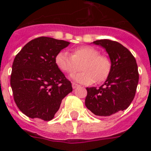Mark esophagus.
<instances>
[{
    "mask_svg": "<svg viewBox=\"0 0 151 151\" xmlns=\"http://www.w3.org/2000/svg\"><path fill=\"white\" fill-rule=\"evenodd\" d=\"M72 86H73V88H76L78 87V84H76V83H75V82H73V83H72Z\"/></svg>",
    "mask_w": 151,
    "mask_h": 151,
    "instance_id": "esophagus-1",
    "label": "esophagus"
}]
</instances>
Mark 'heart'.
Instances as JSON below:
<instances>
[{
    "label": "heart",
    "instance_id": "1",
    "mask_svg": "<svg viewBox=\"0 0 151 151\" xmlns=\"http://www.w3.org/2000/svg\"><path fill=\"white\" fill-rule=\"evenodd\" d=\"M54 62L63 73L73 75L80 69L83 72L73 76V79L83 85H91L96 81L102 82L109 77L112 63L107 56L100 54L97 49L91 46H82L73 49L72 54L60 50L56 54Z\"/></svg>",
    "mask_w": 151,
    "mask_h": 151
}]
</instances>
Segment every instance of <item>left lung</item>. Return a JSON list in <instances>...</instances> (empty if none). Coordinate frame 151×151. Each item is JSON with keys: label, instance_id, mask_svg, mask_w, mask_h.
Segmentation results:
<instances>
[{"label": "left lung", "instance_id": "left-lung-1", "mask_svg": "<svg viewBox=\"0 0 151 151\" xmlns=\"http://www.w3.org/2000/svg\"><path fill=\"white\" fill-rule=\"evenodd\" d=\"M93 43L106 49L112 69L99 88H86L85 104L94 115L110 116L127 109L132 102L139 79L138 65L132 53L117 41L102 39Z\"/></svg>", "mask_w": 151, "mask_h": 151}]
</instances>
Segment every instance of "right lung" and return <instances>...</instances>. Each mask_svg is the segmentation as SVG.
Here are the masks:
<instances>
[{
    "label": "right lung",
    "instance_id": "1",
    "mask_svg": "<svg viewBox=\"0 0 151 151\" xmlns=\"http://www.w3.org/2000/svg\"><path fill=\"white\" fill-rule=\"evenodd\" d=\"M69 45L42 36L28 42L16 56L10 85L16 104L27 116L51 120L62 100L73 91L70 81L54 62L56 54Z\"/></svg>",
    "mask_w": 151,
    "mask_h": 151
}]
</instances>
